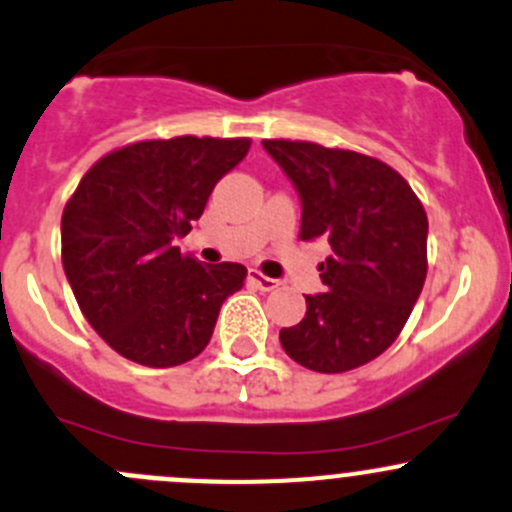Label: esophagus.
<instances>
[{"label":"esophagus","instance_id":"1","mask_svg":"<svg viewBox=\"0 0 512 512\" xmlns=\"http://www.w3.org/2000/svg\"><path fill=\"white\" fill-rule=\"evenodd\" d=\"M250 282L255 287H260L262 292H272V290H277V285H280L277 280H272V277L262 275V272H257V270H250Z\"/></svg>","mask_w":512,"mask_h":512}]
</instances>
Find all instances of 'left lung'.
Wrapping results in <instances>:
<instances>
[{
	"mask_svg": "<svg viewBox=\"0 0 512 512\" xmlns=\"http://www.w3.org/2000/svg\"><path fill=\"white\" fill-rule=\"evenodd\" d=\"M300 195L302 240L325 237V292L282 327L287 355L315 372H347L388 350L428 275V215L408 182L375 157L315 142L265 140Z\"/></svg>",
	"mask_w": 512,
	"mask_h": 512,
	"instance_id": "obj_1",
	"label": "left lung"
}]
</instances>
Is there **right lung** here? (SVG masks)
Instances as JSON below:
<instances>
[{
    "label": "right lung",
    "instance_id": "right-lung-1",
    "mask_svg": "<svg viewBox=\"0 0 512 512\" xmlns=\"http://www.w3.org/2000/svg\"><path fill=\"white\" fill-rule=\"evenodd\" d=\"M250 140L175 137L109 152L62 215V265L89 325L145 367L200 355L220 307L245 285L237 262L202 265L175 247Z\"/></svg>",
    "mask_w": 512,
    "mask_h": 512
}]
</instances>
